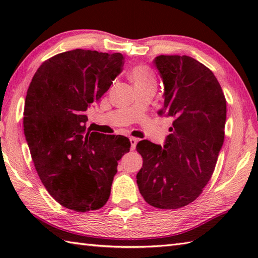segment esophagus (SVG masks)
<instances>
[{"instance_id": "esophagus-1", "label": "esophagus", "mask_w": 258, "mask_h": 258, "mask_svg": "<svg viewBox=\"0 0 258 258\" xmlns=\"http://www.w3.org/2000/svg\"><path fill=\"white\" fill-rule=\"evenodd\" d=\"M130 142H131V150L134 151L136 144H138V139H136V138H130Z\"/></svg>"}]
</instances>
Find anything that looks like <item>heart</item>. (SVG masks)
I'll return each instance as SVG.
<instances>
[{"label":"heart","mask_w":258,"mask_h":258,"mask_svg":"<svg viewBox=\"0 0 258 258\" xmlns=\"http://www.w3.org/2000/svg\"><path fill=\"white\" fill-rule=\"evenodd\" d=\"M131 78H132L134 85H145V84H155L154 75L146 67H136L131 71Z\"/></svg>","instance_id":"obj_1"}]
</instances>
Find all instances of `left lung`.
<instances>
[{
  "label": "left lung",
  "instance_id": "1",
  "mask_svg": "<svg viewBox=\"0 0 258 258\" xmlns=\"http://www.w3.org/2000/svg\"><path fill=\"white\" fill-rule=\"evenodd\" d=\"M164 85L158 114L173 119L163 147L143 140L136 150L143 167L136 182L150 205L175 210L201 195L215 169L224 142L226 100L215 75L190 56L154 59Z\"/></svg>",
  "mask_w": 258,
  "mask_h": 258
}]
</instances>
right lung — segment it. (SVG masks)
I'll list each match as a JSON object with an SVG mask.
<instances>
[{
    "mask_svg": "<svg viewBox=\"0 0 258 258\" xmlns=\"http://www.w3.org/2000/svg\"><path fill=\"white\" fill-rule=\"evenodd\" d=\"M123 55L76 48L48 58L27 90L24 135L36 172L48 193L76 212L103 207L117 162L130 152L122 135L86 128V111L122 72Z\"/></svg>",
    "mask_w": 258,
    "mask_h": 258,
    "instance_id": "add662e5",
    "label": "right lung"
}]
</instances>
